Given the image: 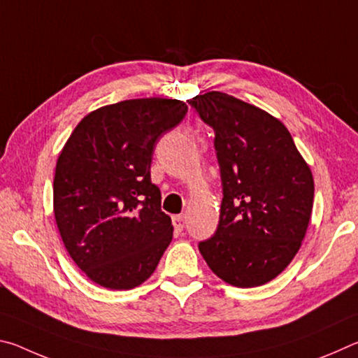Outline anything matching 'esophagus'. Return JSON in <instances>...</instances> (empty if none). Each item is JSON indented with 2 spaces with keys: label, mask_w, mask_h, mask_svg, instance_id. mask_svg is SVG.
<instances>
[{
  "label": "esophagus",
  "mask_w": 358,
  "mask_h": 358,
  "mask_svg": "<svg viewBox=\"0 0 358 358\" xmlns=\"http://www.w3.org/2000/svg\"><path fill=\"white\" fill-rule=\"evenodd\" d=\"M172 222H173L175 230H178V232H181V230L185 229V216L183 215H175L172 217Z\"/></svg>",
  "instance_id": "obj_1"
}]
</instances>
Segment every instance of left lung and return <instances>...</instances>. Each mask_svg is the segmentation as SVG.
Masks as SVG:
<instances>
[{"mask_svg": "<svg viewBox=\"0 0 358 358\" xmlns=\"http://www.w3.org/2000/svg\"><path fill=\"white\" fill-rule=\"evenodd\" d=\"M187 102L215 129L224 191L216 232L199 250L224 282L262 286L292 262L305 238L311 169L282 121L262 108L221 92Z\"/></svg>", "mask_w": 358, "mask_h": 358, "instance_id": "8db88e82", "label": "left lung"}]
</instances>
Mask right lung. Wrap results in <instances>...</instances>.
Segmentation results:
<instances>
[{
	"instance_id": "1",
	"label": "right lung",
	"mask_w": 358,
	"mask_h": 358,
	"mask_svg": "<svg viewBox=\"0 0 358 358\" xmlns=\"http://www.w3.org/2000/svg\"><path fill=\"white\" fill-rule=\"evenodd\" d=\"M169 98L120 101L90 112L59 151L53 213L71 259L93 282L129 290L171 245V216L150 180L155 145L185 118Z\"/></svg>"
}]
</instances>
